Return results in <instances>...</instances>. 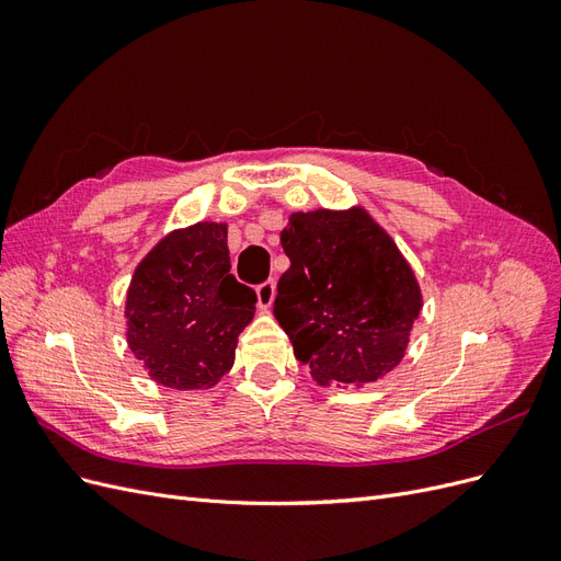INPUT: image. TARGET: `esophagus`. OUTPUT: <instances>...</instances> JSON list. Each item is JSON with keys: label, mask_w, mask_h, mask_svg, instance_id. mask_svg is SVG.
<instances>
[{"label": "esophagus", "mask_w": 561, "mask_h": 561, "mask_svg": "<svg viewBox=\"0 0 561 561\" xmlns=\"http://www.w3.org/2000/svg\"><path fill=\"white\" fill-rule=\"evenodd\" d=\"M274 297H276V280L274 278H268V280L257 285V304H260V309H268L271 301H274Z\"/></svg>", "instance_id": "esophagus-1"}]
</instances>
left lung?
Masks as SVG:
<instances>
[{"mask_svg":"<svg viewBox=\"0 0 561 561\" xmlns=\"http://www.w3.org/2000/svg\"><path fill=\"white\" fill-rule=\"evenodd\" d=\"M290 268L276 320L318 383H369L404 355L421 290L412 266L363 208L293 213L280 231Z\"/></svg>","mask_w":561,"mask_h":561,"instance_id":"8db88e82","label":"left lung"}]
</instances>
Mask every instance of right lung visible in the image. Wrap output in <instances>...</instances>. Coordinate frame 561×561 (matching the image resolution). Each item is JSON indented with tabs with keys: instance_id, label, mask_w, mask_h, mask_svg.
Listing matches in <instances>:
<instances>
[{
	"instance_id": "right-lung-1",
	"label": "right lung",
	"mask_w": 561,
	"mask_h": 561,
	"mask_svg": "<svg viewBox=\"0 0 561 561\" xmlns=\"http://www.w3.org/2000/svg\"><path fill=\"white\" fill-rule=\"evenodd\" d=\"M227 225L168 233L128 287V346L149 377L175 390L210 388L233 365L257 295L229 274Z\"/></svg>"
}]
</instances>
